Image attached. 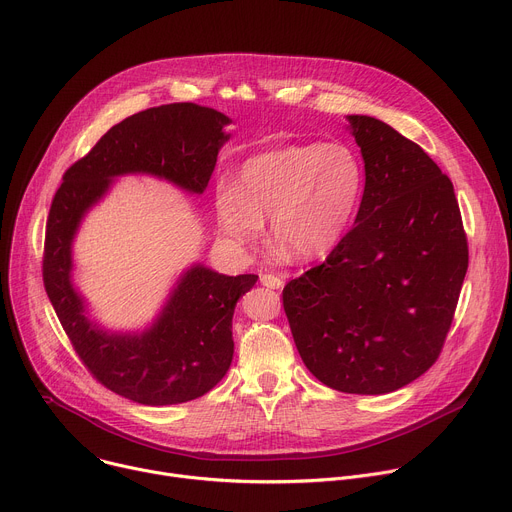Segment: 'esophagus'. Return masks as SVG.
I'll use <instances>...</instances> for the list:
<instances>
[{"label": "esophagus", "instance_id": "obj_1", "mask_svg": "<svg viewBox=\"0 0 512 512\" xmlns=\"http://www.w3.org/2000/svg\"><path fill=\"white\" fill-rule=\"evenodd\" d=\"M261 283L265 285V287H271V289H279V287H283V277H279V275H273V273H263L261 275Z\"/></svg>", "mask_w": 512, "mask_h": 512}]
</instances>
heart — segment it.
Wrapping results in <instances>:
<instances>
[{
  "instance_id": "obj_1",
  "label": "heart",
  "mask_w": 512,
  "mask_h": 512,
  "mask_svg": "<svg viewBox=\"0 0 512 512\" xmlns=\"http://www.w3.org/2000/svg\"><path fill=\"white\" fill-rule=\"evenodd\" d=\"M364 194V166L346 143H308L249 158L239 188L216 186L223 231L245 245L263 237L271 216L277 243L298 259L330 253L348 233Z\"/></svg>"
}]
</instances>
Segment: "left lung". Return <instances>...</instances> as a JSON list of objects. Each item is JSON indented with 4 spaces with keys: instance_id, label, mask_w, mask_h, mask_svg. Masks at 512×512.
I'll return each instance as SVG.
<instances>
[{
    "instance_id": "obj_1",
    "label": "left lung",
    "mask_w": 512,
    "mask_h": 512,
    "mask_svg": "<svg viewBox=\"0 0 512 512\" xmlns=\"http://www.w3.org/2000/svg\"><path fill=\"white\" fill-rule=\"evenodd\" d=\"M364 160L356 225L283 287L310 373L354 395L397 391L440 358L468 271L452 180L391 125L350 115Z\"/></svg>"
}]
</instances>
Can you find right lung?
Masks as SVG:
<instances>
[{
	"label": "right lung",
	"mask_w": 512,
	"mask_h": 512,
	"mask_svg": "<svg viewBox=\"0 0 512 512\" xmlns=\"http://www.w3.org/2000/svg\"><path fill=\"white\" fill-rule=\"evenodd\" d=\"M231 119L194 103L139 111L113 125L72 164L56 190L44 239L42 279L52 308L85 369L109 391L141 405L186 403L208 393L233 360V312L257 275L227 277L202 265L184 273L156 326L141 336L95 328L70 283V243L111 178L145 172L204 192Z\"/></svg>",
	"instance_id": "1"
}]
</instances>
